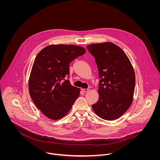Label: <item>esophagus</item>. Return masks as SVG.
<instances>
[{
  "label": "esophagus",
  "instance_id": "1",
  "mask_svg": "<svg viewBox=\"0 0 160 160\" xmlns=\"http://www.w3.org/2000/svg\"><path fill=\"white\" fill-rule=\"evenodd\" d=\"M82 90H83V91L84 92H88L89 91V89H82Z\"/></svg>",
  "mask_w": 160,
  "mask_h": 160
}]
</instances>
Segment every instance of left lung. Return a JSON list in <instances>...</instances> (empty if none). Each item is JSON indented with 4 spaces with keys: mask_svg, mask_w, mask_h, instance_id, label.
<instances>
[{
    "mask_svg": "<svg viewBox=\"0 0 160 160\" xmlns=\"http://www.w3.org/2000/svg\"><path fill=\"white\" fill-rule=\"evenodd\" d=\"M94 57L99 76L98 100L92 105L98 117L111 121L120 118L133 102L135 74L122 50L112 42L87 46Z\"/></svg>",
    "mask_w": 160,
    "mask_h": 160,
    "instance_id": "8db88e82",
    "label": "left lung"
}]
</instances>
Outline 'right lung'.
Listing matches in <instances>:
<instances>
[{
  "mask_svg": "<svg viewBox=\"0 0 160 160\" xmlns=\"http://www.w3.org/2000/svg\"><path fill=\"white\" fill-rule=\"evenodd\" d=\"M85 52L72 44H52L37 55L30 75L29 93L37 108L49 119L64 117L79 96L80 89L72 86L66 77H69L71 62Z\"/></svg>",
  "mask_w": 160,
  "mask_h": 160,
  "instance_id": "1",
  "label": "right lung"
}]
</instances>
